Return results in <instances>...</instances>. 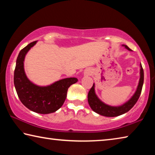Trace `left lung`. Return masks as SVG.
I'll return each mask as SVG.
<instances>
[{"instance_id":"obj_1","label":"left lung","mask_w":155,"mask_h":155,"mask_svg":"<svg viewBox=\"0 0 155 155\" xmlns=\"http://www.w3.org/2000/svg\"><path fill=\"white\" fill-rule=\"evenodd\" d=\"M122 46H124L125 48H127L128 51H132L127 45ZM140 82H139V85L135 94L132 96V98L129 101L124 104H122V106L119 107H111L107 105V104L103 103L96 95L95 90H94V84H93V86L90 89L87 96L88 103L90 104L91 109L97 113V114L106 117L118 116V115L124 114L129 111L135 105V103H137V101L140 96L141 90H142L143 84V70L141 64H140Z\"/></svg>"}]
</instances>
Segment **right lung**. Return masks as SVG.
<instances>
[{
	"label": "right lung",
	"instance_id": "1",
	"mask_svg": "<svg viewBox=\"0 0 155 155\" xmlns=\"http://www.w3.org/2000/svg\"><path fill=\"white\" fill-rule=\"evenodd\" d=\"M36 42L35 41L28 44L19 52L14 70V85L21 103L28 109L38 114H51L61 108L66 98L68 89L78 79L64 78L46 87L31 82L25 72L24 60L26 54Z\"/></svg>",
	"mask_w": 155,
	"mask_h": 155
}]
</instances>
